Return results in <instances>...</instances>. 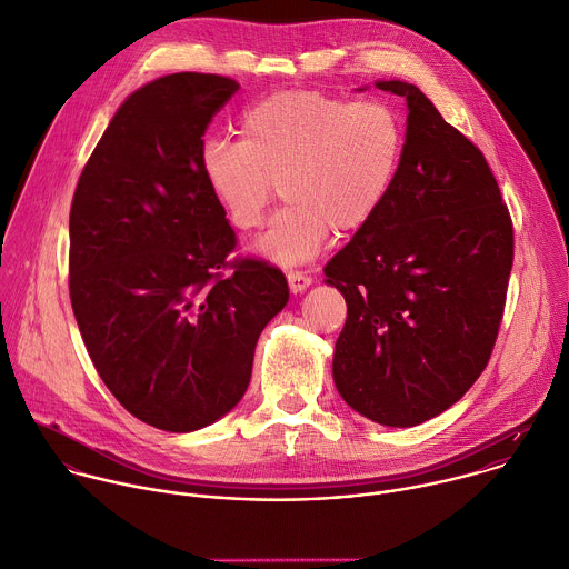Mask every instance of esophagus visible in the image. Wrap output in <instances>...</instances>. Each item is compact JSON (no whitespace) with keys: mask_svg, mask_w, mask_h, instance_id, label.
I'll return each mask as SVG.
<instances>
[{"mask_svg":"<svg viewBox=\"0 0 569 569\" xmlns=\"http://www.w3.org/2000/svg\"><path fill=\"white\" fill-rule=\"evenodd\" d=\"M287 282H289V289L293 291V293H302L305 289H309L311 287V276H307V273H302V271H289L287 273Z\"/></svg>","mask_w":569,"mask_h":569,"instance_id":"1","label":"esophagus"}]
</instances>
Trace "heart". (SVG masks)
Masks as SVG:
<instances>
[{
    "mask_svg": "<svg viewBox=\"0 0 569 569\" xmlns=\"http://www.w3.org/2000/svg\"><path fill=\"white\" fill-rule=\"evenodd\" d=\"M402 156L405 127L393 107L293 89L249 107L240 142L207 140L200 171L238 231L260 227L280 184L289 204L256 251L289 267L313 258L333 229H365L389 200Z\"/></svg>",
    "mask_w": 569,
    "mask_h": 569,
    "instance_id": "heart-1",
    "label": "heart"
}]
</instances>
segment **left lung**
<instances>
[{"label": "left lung", "mask_w": 569, "mask_h": 569, "mask_svg": "<svg viewBox=\"0 0 569 569\" xmlns=\"http://www.w3.org/2000/svg\"><path fill=\"white\" fill-rule=\"evenodd\" d=\"M398 182L380 213L325 267L347 302L333 349L342 400L387 427L420 425L482 373L502 318L513 231L482 153L402 80ZM365 91V89H358Z\"/></svg>", "instance_id": "8db88e82"}]
</instances>
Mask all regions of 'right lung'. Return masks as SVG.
Segmentation results:
<instances>
[{"instance_id":"obj_1","label":"right lung","mask_w":569,"mask_h":569,"mask_svg":"<svg viewBox=\"0 0 569 569\" xmlns=\"http://www.w3.org/2000/svg\"><path fill=\"white\" fill-rule=\"evenodd\" d=\"M240 89L173 73L131 93L89 158L71 207V305L120 405L187 433L244 396L256 342L289 300L276 267L233 262L236 233L202 171V136Z\"/></svg>"}]
</instances>
